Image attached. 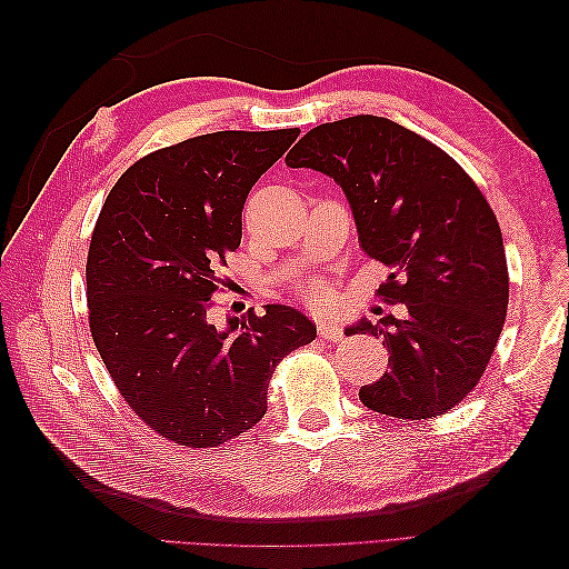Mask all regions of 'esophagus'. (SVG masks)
I'll return each instance as SVG.
<instances>
[{"mask_svg":"<svg viewBox=\"0 0 569 569\" xmlns=\"http://www.w3.org/2000/svg\"><path fill=\"white\" fill-rule=\"evenodd\" d=\"M318 332L327 341H339L343 337V327L337 320H320L318 322Z\"/></svg>","mask_w":569,"mask_h":569,"instance_id":"34e87169","label":"esophagus"}]
</instances>
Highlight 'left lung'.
Wrapping results in <instances>:
<instances>
[{"instance_id": "left-lung-1", "label": "left lung", "mask_w": 569, "mask_h": 569, "mask_svg": "<svg viewBox=\"0 0 569 569\" xmlns=\"http://www.w3.org/2000/svg\"><path fill=\"white\" fill-rule=\"evenodd\" d=\"M284 161L341 187L360 247L391 268L380 295L406 303L403 320L349 327L382 337L391 353L360 401L401 420L460 403L487 370L510 289L501 228L479 187L443 149L380 116L322 123Z\"/></svg>"}]
</instances>
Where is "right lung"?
<instances>
[{
	"label": "right lung",
	"mask_w": 569,
	"mask_h": 569,
	"mask_svg": "<svg viewBox=\"0 0 569 569\" xmlns=\"http://www.w3.org/2000/svg\"><path fill=\"white\" fill-rule=\"evenodd\" d=\"M299 128L199 134L130 166L107 197L88 253L94 347L153 432L220 446L266 416L274 366L316 339L299 308L209 318L216 270L242 242V209Z\"/></svg>",
	"instance_id": "obj_1"
}]
</instances>
